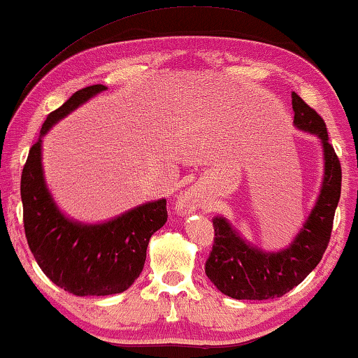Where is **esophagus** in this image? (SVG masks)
Segmentation results:
<instances>
[{
  "mask_svg": "<svg viewBox=\"0 0 358 358\" xmlns=\"http://www.w3.org/2000/svg\"><path fill=\"white\" fill-rule=\"evenodd\" d=\"M199 207H200L199 192L194 187L185 190V192L178 199V202H176V210H178V213H180V215L192 213Z\"/></svg>",
  "mask_w": 358,
  "mask_h": 358,
  "instance_id": "obj_1",
  "label": "esophagus"
}]
</instances>
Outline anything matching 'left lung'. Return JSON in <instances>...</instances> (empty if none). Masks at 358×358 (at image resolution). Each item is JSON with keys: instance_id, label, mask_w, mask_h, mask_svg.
Masks as SVG:
<instances>
[{"instance_id": "left-lung-1", "label": "left lung", "mask_w": 358, "mask_h": 358, "mask_svg": "<svg viewBox=\"0 0 358 358\" xmlns=\"http://www.w3.org/2000/svg\"><path fill=\"white\" fill-rule=\"evenodd\" d=\"M298 130L321 141L324 174L315 207L287 248L264 251L244 239L224 217L213 218L215 238L205 273L224 295L236 300H272L305 280L320 264L331 239L332 222L341 199V163L329 143L324 120L296 92H292Z\"/></svg>"}]
</instances>
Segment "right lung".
I'll list each match as a JSON object with an SVG mask.
<instances>
[{"label": "right lung", "mask_w": 358, "mask_h": 358, "mask_svg": "<svg viewBox=\"0 0 358 358\" xmlns=\"http://www.w3.org/2000/svg\"><path fill=\"white\" fill-rule=\"evenodd\" d=\"M107 87L92 85L76 91L48 114L37 143L29 151L21 176L24 229L38 267L50 280L76 296L122 293L143 271L153 233L168 220L166 199L141 203L102 223H83L65 215L47 187L42 168V138Z\"/></svg>", "instance_id": "add662e5"}]
</instances>
